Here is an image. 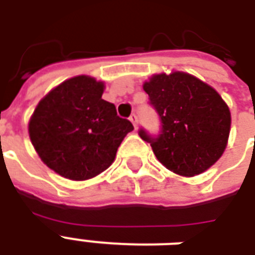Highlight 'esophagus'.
<instances>
[{
    "instance_id": "obj_1",
    "label": "esophagus",
    "mask_w": 255,
    "mask_h": 255,
    "mask_svg": "<svg viewBox=\"0 0 255 255\" xmlns=\"http://www.w3.org/2000/svg\"><path fill=\"white\" fill-rule=\"evenodd\" d=\"M129 122L132 123L133 127H135V129H136V126H138V117H136V115H135V113H132V115L129 116Z\"/></svg>"
}]
</instances>
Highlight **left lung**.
Masks as SVG:
<instances>
[{
	"instance_id": "obj_1",
	"label": "left lung",
	"mask_w": 255,
	"mask_h": 255,
	"mask_svg": "<svg viewBox=\"0 0 255 255\" xmlns=\"http://www.w3.org/2000/svg\"><path fill=\"white\" fill-rule=\"evenodd\" d=\"M150 105L158 113L161 131L153 136L139 129L157 160L182 176H195L224 153L230 136L231 113L220 94L184 72L158 73L144 82Z\"/></svg>"
}]
</instances>
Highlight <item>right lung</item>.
<instances>
[{
    "label": "right lung",
    "instance_id": "1",
    "mask_svg": "<svg viewBox=\"0 0 255 255\" xmlns=\"http://www.w3.org/2000/svg\"><path fill=\"white\" fill-rule=\"evenodd\" d=\"M105 86L86 75L68 79L45 95L28 124L30 139L50 169L87 180L112 165L124 136L133 129L102 100Z\"/></svg>",
    "mask_w": 255,
    "mask_h": 255
}]
</instances>
